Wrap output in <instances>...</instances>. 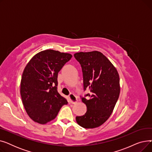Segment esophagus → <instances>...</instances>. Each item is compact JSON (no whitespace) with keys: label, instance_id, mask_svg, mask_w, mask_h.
Returning a JSON list of instances; mask_svg holds the SVG:
<instances>
[{"label":"esophagus","instance_id":"obj_1","mask_svg":"<svg viewBox=\"0 0 152 152\" xmlns=\"http://www.w3.org/2000/svg\"><path fill=\"white\" fill-rule=\"evenodd\" d=\"M69 100L71 103H73V104H75L77 101L76 97L73 94H71L69 95Z\"/></svg>","mask_w":152,"mask_h":152}]
</instances>
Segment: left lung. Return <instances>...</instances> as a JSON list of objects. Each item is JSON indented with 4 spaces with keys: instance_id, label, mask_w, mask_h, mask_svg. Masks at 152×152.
<instances>
[{
    "instance_id": "8db88e82",
    "label": "left lung",
    "mask_w": 152,
    "mask_h": 152,
    "mask_svg": "<svg viewBox=\"0 0 152 152\" xmlns=\"http://www.w3.org/2000/svg\"><path fill=\"white\" fill-rule=\"evenodd\" d=\"M75 58L83 71L84 91L90 94L81 96L87 107L86 113L76 116L77 124L92 129L104 123L112 113L120 93L119 77L116 68L105 56L98 51L78 52ZM90 98L86 99L85 97Z\"/></svg>"
}]
</instances>
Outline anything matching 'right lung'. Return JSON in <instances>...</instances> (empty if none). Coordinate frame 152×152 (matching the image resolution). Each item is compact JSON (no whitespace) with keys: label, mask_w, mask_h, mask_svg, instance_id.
<instances>
[{"label":"right lung","mask_w":152,"mask_h":152,"mask_svg":"<svg viewBox=\"0 0 152 152\" xmlns=\"http://www.w3.org/2000/svg\"><path fill=\"white\" fill-rule=\"evenodd\" d=\"M71 57L69 53L45 50L36 54L24 69L20 94L26 111L35 122L43 124L53 120L68 103L57 91V77Z\"/></svg>","instance_id":"add662e5"}]
</instances>
